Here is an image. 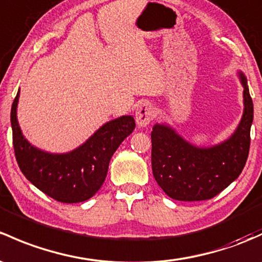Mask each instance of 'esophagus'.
I'll list each match as a JSON object with an SVG mask.
<instances>
[{
	"instance_id": "1",
	"label": "esophagus",
	"mask_w": 262,
	"mask_h": 262,
	"mask_svg": "<svg viewBox=\"0 0 262 262\" xmlns=\"http://www.w3.org/2000/svg\"><path fill=\"white\" fill-rule=\"evenodd\" d=\"M157 112L152 103L144 101L138 106L136 112V122L139 126H147L156 118Z\"/></svg>"
}]
</instances>
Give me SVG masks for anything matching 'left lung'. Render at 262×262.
<instances>
[{
    "label": "left lung",
    "mask_w": 262,
    "mask_h": 262,
    "mask_svg": "<svg viewBox=\"0 0 262 262\" xmlns=\"http://www.w3.org/2000/svg\"><path fill=\"white\" fill-rule=\"evenodd\" d=\"M245 112L235 134L222 144L196 148L166 125H154L152 170L158 186L177 201L211 200L241 174L250 150L254 104L244 74Z\"/></svg>",
    "instance_id": "left-lung-1"
}]
</instances>
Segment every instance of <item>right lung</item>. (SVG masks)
I'll list each match as a JSON object with an SVG mask.
<instances>
[{
	"instance_id": "right-lung-1",
	"label": "right lung",
	"mask_w": 262,
	"mask_h": 262,
	"mask_svg": "<svg viewBox=\"0 0 262 262\" xmlns=\"http://www.w3.org/2000/svg\"><path fill=\"white\" fill-rule=\"evenodd\" d=\"M17 101L18 93L11 108L12 143L25 177L62 203L84 202L94 196L105 181L112 156L136 128L133 117L125 115L106 123L73 152L50 154L36 149L24 138L16 118Z\"/></svg>"
}]
</instances>
